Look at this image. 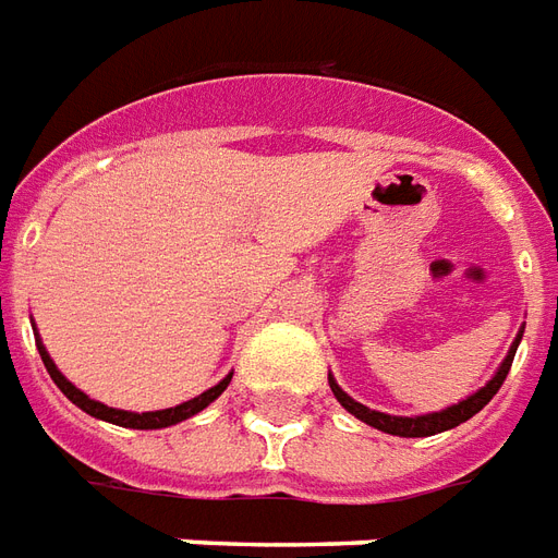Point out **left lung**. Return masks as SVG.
<instances>
[{
  "instance_id": "1",
  "label": "left lung",
  "mask_w": 558,
  "mask_h": 558,
  "mask_svg": "<svg viewBox=\"0 0 558 558\" xmlns=\"http://www.w3.org/2000/svg\"><path fill=\"white\" fill-rule=\"evenodd\" d=\"M523 336V332H520ZM520 336L514 339V344H511V351H508L506 363L499 365V372H496V377L490 380V384L485 386V389H478L475 396H470L466 401H461V404H454V408L442 410V413H428V416H386V413H377V410H368L365 404H360V401H353L348 392H341V386L329 377V389H332V396L339 398V404L348 413H353V416L360 418V422H365V425H372V428L377 430H386V434H396V437H430V434H440V430H449V428H458L461 422H466V418H473L478 410L485 408L487 401L499 392V386L506 384L508 377V368H511V363H514V353H518V344H520Z\"/></svg>"
}]
</instances>
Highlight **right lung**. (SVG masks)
Returning a JSON list of instances; mask_svg holds the SVG:
<instances>
[{
    "label": "right lung",
    "mask_w": 558,
    "mask_h": 558,
    "mask_svg": "<svg viewBox=\"0 0 558 558\" xmlns=\"http://www.w3.org/2000/svg\"><path fill=\"white\" fill-rule=\"evenodd\" d=\"M40 351V360L47 365V372H50L52 384L62 389L64 396L71 398L73 404L80 410H85L88 416L95 418H104V422H112V425H121V428H140V430H148V428H169V425H178V422H184V418L195 416L198 410H205L210 401H217L222 392H226V386L231 384V374L226 380H219L214 389H207L202 392L198 398L193 401H184V404H178V408H169V410H154V413H130V410H116V408H107V404H100L95 398H88L85 392H80L71 380H64V374L56 368V363L50 360V353L44 351V344H38Z\"/></svg>",
    "instance_id": "1"
}]
</instances>
